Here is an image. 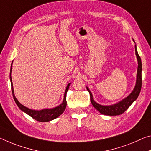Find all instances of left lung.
<instances>
[{
    "mask_svg": "<svg viewBox=\"0 0 151 151\" xmlns=\"http://www.w3.org/2000/svg\"><path fill=\"white\" fill-rule=\"evenodd\" d=\"M135 52L138 64L137 75H136V83L134 88L132 91L127 97H126L125 99H122L121 101L117 103L116 104L111 105V106H102V105L97 104V103L94 101L92 93H91L88 88L87 87V89L90 94L91 102L93 107L97 110H98L101 114L106 115V116H118V115L123 114L138 98V95L140 94L141 87H142V62H141L140 56L138 54L136 45Z\"/></svg>",
    "mask_w": 151,
    "mask_h": 151,
    "instance_id": "1",
    "label": "left lung"
}]
</instances>
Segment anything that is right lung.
I'll list each match as a JSON object with an SVG mask.
<instances>
[{"instance_id": "add662e5", "label": "right lung", "mask_w": 151, "mask_h": 151, "mask_svg": "<svg viewBox=\"0 0 151 151\" xmlns=\"http://www.w3.org/2000/svg\"><path fill=\"white\" fill-rule=\"evenodd\" d=\"M12 64H13V63H12ZM11 71H12V64H11V70H10V80H11V91H12V93H13V99L15 100L16 104L17 105V106L19 107V108L21 110H22L23 112H25V113L28 114L29 116L32 117V118H33L34 119H35V120L41 122H46L53 120V119L57 118L63 113L66 107V104H67L66 100V93L68 91L69 86L70 85V83L67 85L66 88L65 90V93H64L63 101L60 105V106L52 109L33 110V109H29L27 107L23 106L22 104H21L18 101V100L17 99V98L15 97V94H14L13 83H12V78H11Z\"/></svg>"}]
</instances>
